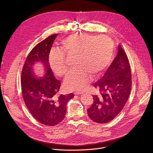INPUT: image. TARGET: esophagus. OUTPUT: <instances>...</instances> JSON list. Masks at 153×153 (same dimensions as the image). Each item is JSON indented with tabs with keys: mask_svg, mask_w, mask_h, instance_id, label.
<instances>
[{
	"mask_svg": "<svg viewBox=\"0 0 153 153\" xmlns=\"http://www.w3.org/2000/svg\"><path fill=\"white\" fill-rule=\"evenodd\" d=\"M84 93L83 92H82V91H75L74 92V94H75V95H80V94H83Z\"/></svg>",
	"mask_w": 153,
	"mask_h": 153,
	"instance_id": "esophagus-1",
	"label": "esophagus"
}]
</instances>
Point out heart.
<instances>
[{
	"label": "heart",
	"instance_id": "b5f03b06",
	"mask_svg": "<svg viewBox=\"0 0 153 153\" xmlns=\"http://www.w3.org/2000/svg\"><path fill=\"white\" fill-rule=\"evenodd\" d=\"M62 50H54L49 56L51 69L59 76H63L68 68L65 54H74L76 70L68 73L64 81L68 90L82 91L88 86L90 75L99 76L112 60L114 43L106 36H96L77 33L61 41Z\"/></svg>",
	"mask_w": 153,
	"mask_h": 153
}]
</instances>
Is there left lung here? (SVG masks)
Wrapping results in <instances>:
<instances>
[{
	"mask_svg": "<svg viewBox=\"0 0 153 153\" xmlns=\"http://www.w3.org/2000/svg\"><path fill=\"white\" fill-rule=\"evenodd\" d=\"M100 94L93 96V103L87 110L94 122L105 123L111 121L122 111L131 89V71L128 57L120 45L117 56L103 76L94 85Z\"/></svg>",
	"mask_w": 153,
	"mask_h": 153,
	"instance_id": "left-lung-1",
	"label": "left lung"
}]
</instances>
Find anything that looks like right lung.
<instances>
[{"label":"right lung","mask_w":153,"mask_h":153,"mask_svg":"<svg viewBox=\"0 0 153 153\" xmlns=\"http://www.w3.org/2000/svg\"><path fill=\"white\" fill-rule=\"evenodd\" d=\"M57 34L51 35L33 48L25 62L21 76L22 93L29 111L40 123L54 126L65 118L68 102L73 93L57 96L61 85L50 68L49 54ZM41 64L44 70L40 76L35 67Z\"/></svg>","instance_id":"obj_1"}]
</instances>
